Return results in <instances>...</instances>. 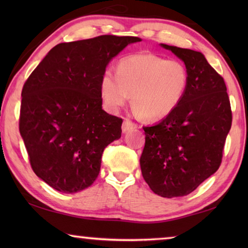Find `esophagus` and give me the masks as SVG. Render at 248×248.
<instances>
[{
    "mask_svg": "<svg viewBox=\"0 0 248 248\" xmlns=\"http://www.w3.org/2000/svg\"><path fill=\"white\" fill-rule=\"evenodd\" d=\"M121 128H123V132H128V131H130V130L136 129L137 124H133L132 121H130L129 119H125V120H124L123 127H121Z\"/></svg>",
    "mask_w": 248,
    "mask_h": 248,
    "instance_id": "34e87169",
    "label": "esophagus"
}]
</instances>
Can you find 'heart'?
Returning a JSON list of instances; mask_svg holds the SVG:
<instances>
[{
    "mask_svg": "<svg viewBox=\"0 0 248 248\" xmlns=\"http://www.w3.org/2000/svg\"><path fill=\"white\" fill-rule=\"evenodd\" d=\"M188 86V71L182 62L153 53H136L121 59L117 74L105 71L100 94L110 111L124 106L132 94L138 114L149 121L166 118L182 102Z\"/></svg>",
    "mask_w": 248,
    "mask_h": 248,
    "instance_id": "obj_1",
    "label": "heart"
}]
</instances>
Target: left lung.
I'll return each mask as SVG.
<instances>
[{
    "mask_svg": "<svg viewBox=\"0 0 248 248\" xmlns=\"http://www.w3.org/2000/svg\"><path fill=\"white\" fill-rule=\"evenodd\" d=\"M184 61L188 86L170 116L143 127L142 176L164 198L189 195L221 165L232 111L223 78L201 52L161 44Z\"/></svg>",
    "mask_w": 248,
    "mask_h": 248,
    "instance_id": "1",
    "label": "left lung"
}]
</instances>
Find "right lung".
Listing matches in <instances>:
<instances>
[{
  "mask_svg": "<svg viewBox=\"0 0 248 248\" xmlns=\"http://www.w3.org/2000/svg\"><path fill=\"white\" fill-rule=\"evenodd\" d=\"M139 41L104 35L59 44L25 82L19 132L32 170L53 189L75 194L97 178L123 124L103 110L100 78L112 58Z\"/></svg>",
  "mask_w": 248,
  "mask_h": 248,
  "instance_id": "add662e5",
  "label": "right lung"
}]
</instances>
